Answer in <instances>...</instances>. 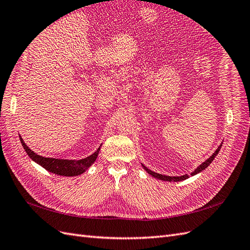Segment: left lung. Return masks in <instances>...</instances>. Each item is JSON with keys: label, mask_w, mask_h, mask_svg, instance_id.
<instances>
[{"label": "left lung", "mask_w": 250, "mask_h": 250, "mask_svg": "<svg viewBox=\"0 0 250 250\" xmlns=\"http://www.w3.org/2000/svg\"><path fill=\"white\" fill-rule=\"evenodd\" d=\"M221 147H222V143H221V145L216 149L215 152H214L213 154H211L206 162H203L201 165H199L198 167L196 168V169L190 174V175H191V176H194V175H196V174L200 173L201 171L206 170V169L208 167V166L210 165V163L215 160V157H216L217 154L219 153V151H220ZM142 167H143L144 169H145L146 172L149 173L150 175H152L154 178H157V179H160V180H164V181H170V183H171V181H181V180H185V179L188 178V174H185V175H181V176H167V175H163V174H160V173H156V172L151 171L150 169H148L147 167H145V166H144L143 164H142Z\"/></svg>", "instance_id": "left-lung-1"}]
</instances>
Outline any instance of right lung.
Masks as SVG:
<instances>
[{
    "label": "right lung",
    "instance_id": "obj_1",
    "mask_svg": "<svg viewBox=\"0 0 250 250\" xmlns=\"http://www.w3.org/2000/svg\"><path fill=\"white\" fill-rule=\"evenodd\" d=\"M20 140L21 143V146L24 147L26 151V153L33 162H35L37 165L42 166V167L46 169L47 171L57 174V175L60 176H78L81 175L82 173H84L97 160L98 154H99V151L102 146L100 145V147L98 148L93 154H90L85 158H82V160H63V158L44 157L39 155L26 145L21 135Z\"/></svg>",
    "mask_w": 250,
    "mask_h": 250
}]
</instances>
